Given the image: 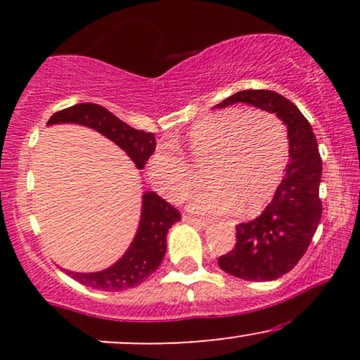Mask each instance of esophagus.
<instances>
[{
  "label": "esophagus",
  "instance_id": "34e87169",
  "mask_svg": "<svg viewBox=\"0 0 360 360\" xmlns=\"http://www.w3.org/2000/svg\"><path fill=\"white\" fill-rule=\"evenodd\" d=\"M183 220L193 223L194 226H200V229H205V226L208 225V223H206L205 220H201V218H194V217H191V214H186V213L183 214Z\"/></svg>",
  "mask_w": 360,
  "mask_h": 360
}]
</instances>
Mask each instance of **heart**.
Returning <instances> with one entry per match:
<instances>
[{"label":"heart","instance_id":"heart-1","mask_svg":"<svg viewBox=\"0 0 360 360\" xmlns=\"http://www.w3.org/2000/svg\"><path fill=\"white\" fill-rule=\"evenodd\" d=\"M183 154L162 146L147 164L148 179L169 201H183L200 183L208 186L194 194L193 210L226 214L233 210L252 213L271 200L288 159V128L278 115L266 110H225L191 127Z\"/></svg>","mask_w":360,"mask_h":360}]
</instances>
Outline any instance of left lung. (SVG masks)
I'll return each instance as SVG.
<instances>
[{"label": "left lung", "instance_id": "obj_1", "mask_svg": "<svg viewBox=\"0 0 360 360\" xmlns=\"http://www.w3.org/2000/svg\"><path fill=\"white\" fill-rule=\"evenodd\" d=\"M249 103L286 123L289 162L274 198L254 220L237 225V242L218 266L249 281H272L303 257L321 218V157L311 125L295 103L267 89L238 91L217 108Z\"/></svg>", "mask_w": 360, "mask_h": 360}]
</instances>
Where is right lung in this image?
<instances>
[{
    "mask_svg": "<svg viewBox=\"0 0 360 360\" xmlns=\"http://www.w3.org/2000/svg\"><path fill=\"white\" fill-rule=\"evenodd\" d=\"M56 123H79L100 131L111 142L117 143L134 160L137 169L146 167L148 157L155 150V137L150 131L135 130L125 122L115 117L108 110L94 103H79L53 113L47 125ZM181 213L159 194L148 191L142 198V217L134 242L122 259L108 269L100 272H71V278L84 286L103 291H123L146 281L152 272L159 269L167 249V232Z\"/></svg>",
    "mask_w": 360,
    "mask_h": 360,
    "instance_id": "1",
    "label": "right lung"
}]
</instances>
